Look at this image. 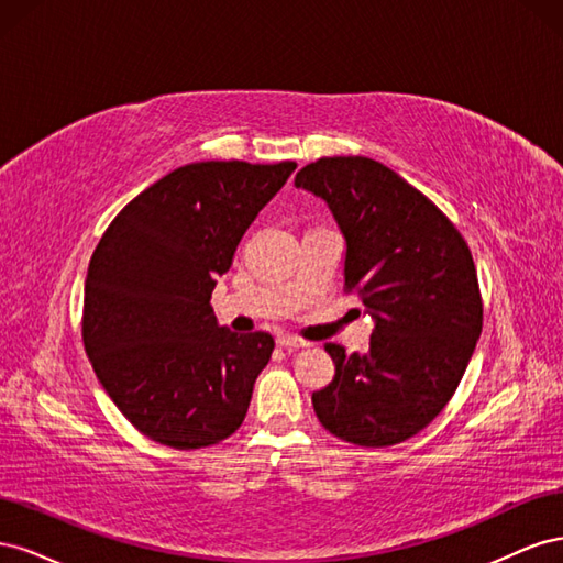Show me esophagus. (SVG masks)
<instances>
[{
    "mask_svg": "<svg viewBox=\"0 0 563 563\" xmlns=\"http://www.w3.org/2000/svg\"><path fill=\"white\" fill-rule=\"evenodd\" d=\"M277 345L279 347H286V350H300V347H308L310 343H305V340H300V338H296V335H279L277 338Z\"/></svg>",
    "mask_w": 563,
    "mask_h": 563,
    "instance_id": "obj_1",
    "label": "esophagus"
}]
</instances>
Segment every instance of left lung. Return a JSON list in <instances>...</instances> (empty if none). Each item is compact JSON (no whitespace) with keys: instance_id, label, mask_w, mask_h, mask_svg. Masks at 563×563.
I'll return each mask as SVG.
<instances>
[{"instance_id":"left-lung-1","label":"left lung","mask_w":563,"mask_h":563,"mask_svg":"<svg viewBox=\"0 0 563 563\" xmlns=\"http://www.w3.org/2000/svg\"><path fill=\"white\" fill-rule=\"evenodd\" d=\"M296 187L319 197L345 242L343 277L373 319L366 354L327 345L335 376L312 395L338 439L383 449L441 413L482 335L472 253L451 220L401 176L368 157H323Z\"/></svg>"}]
</instances>
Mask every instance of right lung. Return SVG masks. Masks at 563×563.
Here are the masks:
<instances>
[{
    "label": "right lung",
    "instance_id": "right-lung-1",
    "mask_svg": "<svg viewBox=\"0 0 563 563\" xmlns=\"http://www.w3.org/2000/svg\"><path fill=\"white\" fill-rule=\"evenodd\" d=\"M294 162H197L119 211L84 282V350L135 430L172 449L240 430L269 333L220 327L211 294Z\"/></svg>",
    "mask_w": 563,
    "mask_h": 563
}]
</instances>
